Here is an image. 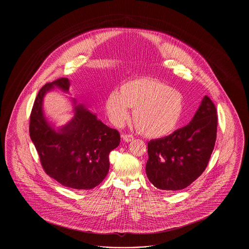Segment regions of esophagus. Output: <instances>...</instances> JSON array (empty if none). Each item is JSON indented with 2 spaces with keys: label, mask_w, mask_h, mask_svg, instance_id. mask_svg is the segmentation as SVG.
Listing matches in <instances>:
<instances>
[{
  "label": "esophagus",
  "mask_w": 249,
  "mask_h": 249,
  "mask_svg": "<svg viewBox=\"0 0 249 249\" xmlns=\"http://www.w3.org/2000/svg\"><path fill=\"white\" fill-rule=\"evenodd\" d=\"M122 138H123V140L125 142H130V141H132L134 139V137L131 134H123Z\"/></svg>",
  "instance_id": "esophagus-1"
}]
</instances>
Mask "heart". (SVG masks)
<instances>
[{
	"instance_id": "b5f03b06",
	"label": "heart",
	"mask_w": 249,
	"mask_h": 249,
	"mask_svg": "<svg viewBox=\"0 0 249 249\" xmlns=\"http://www.w3.org/2000/svg\"><path fill=\"white\" fill-rule=\"evenodd\" d=\"M132 119L143 135L151 138L165 136L177 129L185 110L181 92L165 83L149 77H141L122 84L118 92L107 97L106 109L111 121L121 125Z\"/></svg>"
}]
</instances>
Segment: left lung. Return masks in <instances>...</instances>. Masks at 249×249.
Wrapping results in <instances>:
<instances>
[{
  "label": "left lung",
  "instance_id": "obj_1",
  "mask_svg": "<svg viewBox=\"0 0 249 249\" xmlns=\"http://www.w3.org/2000/svg\"><path fill=\"white\" fill-rule=\"evenodd\" d=\"M217 115L205 96L189 125L147 143L146 176L156 188L180 190L204 172L216 140Z\"/></svg>",
  "mask_w": 249,
  "mask_h": 249
}]
</instances>
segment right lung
<instances>
[{
    "label": "right lung",
    "instance_id": "1",
    "mask_svg": "<svg viewBox=\"0 0 249 249\" xmlns=\"http://www.w3.org/2000/svg\"><path fill=\"white\" fill-rule=\"evenodd\" d=\"M54 86L68 91L70 82L61 77L46 84L36 96L30 117V136L46 174L73 190H90L103 182L109 170V153L119 146L120 134L84 106L75 107L69 124L56 131L43 116L42 103Z\"/></svg>",
    "mask_w": 249,
    "mask_h": 249
}]
</instances>
